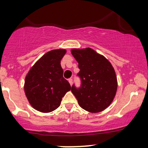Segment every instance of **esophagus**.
Instances as JSON below:
<instances>
[{
    "mask_svg": "<svg viewBox=\"0 0 148 148\" xmlns=\"http://www.w3.org/2000/svg\"><path fill=\"white\" fill-rule=\"evenodd\" d=\"M68 81H69V84H70L71 86H72V79H68Z\"/></svg>",
    "mask_w": 148,
    "mask_h": 148,
    "instance_id": "34e87169",
    "label": "esophagus"
}]
</instances>
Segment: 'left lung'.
<instances>
[{
  "label": "left lung",
  "instance_id": "1",
  "mask_svg": "<svg viewBox=\"0 0 148 148\" xmlns=\"http://www.w3.org/2000/svg\"><path fill=\"white\" fill-rule=\"evenodd\" d=\"M72 54L79 63L81 87H72L79 106L90 113H99L111 104L118 88L114 68L102 55L90 48L73 49Z\"/></svg>",
  "mask_w": 148,
  "mask_h": 148
}]
</instances>
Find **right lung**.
Here are the masks:
<instances>
[{
    "label": "right lung",
    "instance_id": "add662e5",
    "mask_svg": "<svg viewBox=\"0 0 148 148\" xmlns=\"http://www.w3.org/2000/svg\"><path fill=\"white\" fill-rule=\"evenodd\" d=\"M65 49H56L46 53L35 62L25 76L24 90L32 106L42 113H49L58 108L70 84L63 78L60 60Z\"/></svg>",
    "mask_w": 148,
    "mask_h": 148
}]
</instances>
